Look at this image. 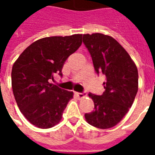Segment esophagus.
Masks as SVG:
<instances>
[{
	"instance_id": "obj_1",
	"label": "esophagus",
	"mask_w": 155,
	"mask_h": 155,
	"mask_svg": "<svg viewBox=\"0 0 155 155\" xmlns=\"http://www.w3.org/2000/svg\"><path fill=\"white\" fill-rule=\"evenodd\" d=\"M75 95H76L78 98H80V99H82V98L85 97V95H84L83 93H78V92H76V93H75Z\"/></svg>"
}]
</instances>
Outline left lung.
Segmentation results:
<instances>
[{
    "instance_id": "left-lung-1",
    "label": "left lung",
    "mask_w": 155,
    "mask_h": 155,
    "mask_svg": "<svg viewBox=\"0 0 155 155\" xmlns=\"http://www.w3.org/2000/svg\"><path fill=\"white\" fill-rule=\"evenodd\" d=\"M83 42L91 53L95 71L105 74L101 95L89 94L93 112L84 114L87 123L98 129H110L122 120L132 106L139 87L137 66L118 41L102 33L84 34Z\"/></svg>"
}]
</instances>
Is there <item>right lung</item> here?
I'll return each instance as SVG.
<instances>
[{"label":"right lung","mask_w":155,"mask_h":155,"mask_svg":"<svg viewBox=\"0 0 155 155\" xmlns=\"http://www.w3.org/2000/svg\"><path fill=\"white\" fill-rule=\"evenodd\" d=\"M82 35L51 36L35 41L13 64L12 85L16 104L29 122L41 129L60 123L73 98L72 91L51 84L54 73L61 74L64 61L82 44Z\"/></svg>","instance_id":"1"}]
</instances>
